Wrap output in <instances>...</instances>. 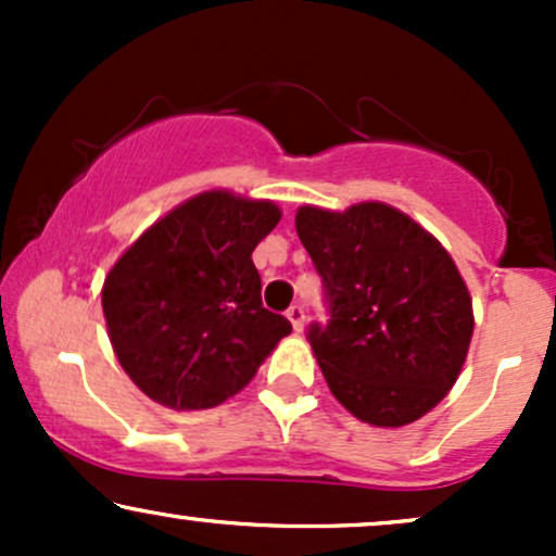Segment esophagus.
<instances>
[{
  "label": "esophagus",
  "mask_w": 556,
  "mask_h": 556,
  "mask_svg": "<svg viewBox=\"0 0 556 556\" xmlns=\"http://www.w3.org/2000/svg\"><path fill=\"white\" fill-rule=\"evenodd\" d=\"M287 318H290L292 329H295V331L303 329V321H305V311H303V305L292 303L290 308H287Z\"/></svg>",
  "instance_id": "1"
}]
</instances>
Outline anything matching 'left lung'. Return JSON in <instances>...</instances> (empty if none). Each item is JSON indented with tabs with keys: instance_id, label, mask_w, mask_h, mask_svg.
<instances>
[{
	"instance_id": "1",
	"label": "left lung",
	"mask_w": 556,
	"mask_h": 556,
	"mask_svg": "<svg viewBox=\"0 0 556 556\" xmlns=\"http://www.w3.org/2000/svg\"><path fill=\"white\" fill-rule=\"evenodd\" d=\"M295 227L324 285L329 318L305 337L331 394L371 426L418 420L457 381L473 334L455 261L387 203L303 206Z\"/></svg>"
}]
</instances>
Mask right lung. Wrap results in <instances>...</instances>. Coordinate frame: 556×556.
I'll return each mask as SVG.
<instances>
[{
    "instance_id": "add662e5",
    "label": "right lung",
    "mask_w": 556,
    "mask_h": 556,
    "mask_svg": "<svg viewBox=\"0 0 556 556\" xmlns=\"http://www.w3.org/2000/svg\"><path fill=\"white\" fill-rule=\"evenodd\" d=\"M279 208L225 190L201 193L140 238L101 292L119 366L159 405L203 410L238 394L292 331L261 303L253 248Z\"/></svg>"
}]
</instances>
